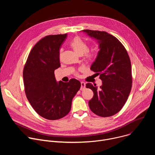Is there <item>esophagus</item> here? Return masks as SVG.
I'll return each instance as SVG.
<instances>
[{
    "label": "esophagus",
    "mask_w": 155,
    "mask_h": 155,
    "mask_svg": "<svg viewBox=\"0 0 155 155\" xmlns=\"http://www.w3.org/2000/svg\"><path fill=\"white\" fill-rule=\"evenodd\" d=\"M85 86H86V83L83 81H81V87H80V90L82 91L83 90L84 88H85Z\"/></svg>",
    "instance_id": "esophagus-1"
}]
</instances>
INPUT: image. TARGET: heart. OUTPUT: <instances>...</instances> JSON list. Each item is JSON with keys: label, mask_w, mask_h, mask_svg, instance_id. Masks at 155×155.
I'll return each instance as SVG.
<instances>
[{"label": "heart", "mask_w": 155, "mask_h": 155, "mask_svg": "<svg viewBox=\"0 0 155 155\" xmlns=\"http://www.w3.org/2000/svg\"><path fill=\"white\" fill-rule=\"evenodd\" d=\"M71 45L77 54L80 55L84 54L85 57L87 59H91L96 56V52L95 50L87 51L88 47L87 44L79 37H75L71 41Z\"/></svg>", "instance_id": "1"}]
</instances>
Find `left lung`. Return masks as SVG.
Returning a JSON list of instances; mask_svg holds the SVG:
<instances>
[{
  "instance_id": "1",
  "label": "left lung",
  "mask_w": 155,
  "mask_h": 155,
  "mask_svg": "<svg viewBox=\"0 0 155 155\" xmlns=\"http://www.w3.org/2000/svg\"><path fill=\"white\" fill-rule=\"evenodd\" d=\"M83 32L98 40L100 50L91 70L99 75L102 84L88 83L86 87L94 93L88 102L91 111L102 117L117 114L125 104L132 87L131 64L123 44L114 36L104 31L83 30Z\"/></svg>"
}]
</instances>
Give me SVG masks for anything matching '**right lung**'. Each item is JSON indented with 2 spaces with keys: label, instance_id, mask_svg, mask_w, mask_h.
Instances as JSON below:
<instances>
[{
  "label": "right lung",
  "instance_id": "1",
  "mask_svg": "<svg viewBox=\"0 0 155 155\" xmlns=\"http://www.w3.org/2000/svg\"><path fill=\"white\" fill-rule=\"evenodd\" d=\"M67 34L47 35L31 50L23 69L26 97L35 111L41 117L56 120L67 115L72 101L81 87L72 78L69 82L56 81L54 71L60 64L59 50Z\"/></svg>",
  "mask_w": 155,
  "mask_h": 155
}]
</instances>
